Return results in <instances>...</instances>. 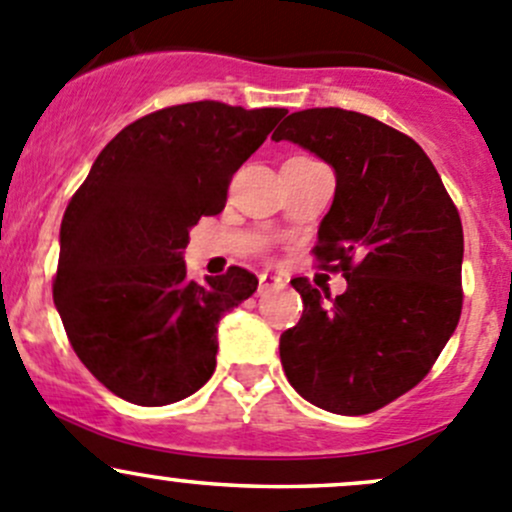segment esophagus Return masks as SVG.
<instances>
[{"label":"esophagus","instance_id":"esophagus-1","mask_svg":"<svg viewBox=\"0 0 512 512\" xmlns=\"http://www.w3.org/2000/svg\"><path fill=\"white\" fill-rule=\"evenodd\" d=\"M285 287V280L280 275H270V272H262L260 275V287L257 292H270V289H282Z\"/></svg>","mask_w":512,"mask_h":512}]
</instances>
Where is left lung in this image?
Wrapping results in <instances>:
<instances>
[{"mask_svg":"<svg viewBox=\"0 0 512 512\" xmlns=\"http://www.w3.org/2000/svg\"><path fill=\"white\" fill-rule=\"evenodd\" d=\"M272 141L329 163L337 190L317 232L319 267L347 292L292 280L304 312L280 337L287 381L324 411L361 416L428 374L461 319L463 225L423 148L344 108L289 113Z\"/></svg>","mask_w":512,"mask_h":512,"instance_id":"obj_1","label":"left lung"}]
</instances>
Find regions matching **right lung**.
Here are the masks:
<instances>
[{
	"mask_svg": "<svg viewBox=\"0 0 512 512\" xmlns=\"http://www.w3.org/2000/svg\"><path fill=\"white\" fill-rule=\"evenodd\" d=\"M285 108L195 101L123 128L74 193L59 235L54 304L86 369L121 399L165 406L215 371L218 322L250 297L242 267L188 280L190 227L223 213L235 170Z\"/></svg>",
	"mask_w": 512,
	"mask_h": 512,
	"instance_id": "1",
	"label": "right lung"
}]
</instances>
